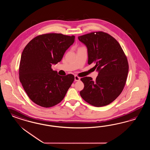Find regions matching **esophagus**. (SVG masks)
I'll list each match as a JSON object with an SVG mask.
<instances>
[{"instance_id":"34e87169","label":"esophagus","mask_w":150,"mask_h":150,"mask_svg":"<svg viewBox=\"0 0 150 150\" xmlns=\"http://www.w3.org/2000/svg\"><path fill=\"white\" fill-rule=\"evenodd\" d=\"M80 80V77H79V76H76V75H75V81H79Z\"/></svg>"}]
</instances>
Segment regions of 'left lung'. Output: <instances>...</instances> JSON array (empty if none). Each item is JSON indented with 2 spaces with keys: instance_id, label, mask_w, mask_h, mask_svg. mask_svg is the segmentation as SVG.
Segmentation results:
<instances>
[{
  "instance_id": "obj_1",
  "label": "left lung",
  "mask_w": 150,
  "mask_h": 150,
  "mask_svg": "<svg viewBox=\"0 0 150 150\" xmlns=\"http://www.w3.org/2000/svg\"><path fill=\"white\" fill-rule=\"evenodd\" d=\"M86 46L88 64H95L98 72L96 81L91 77L81 80L84 84L80 93L88 103L100 107L109 105L122 93L125 85L129 65L118 41L105 32H95L78 37Z\"/></svg>"
}]
</instances>
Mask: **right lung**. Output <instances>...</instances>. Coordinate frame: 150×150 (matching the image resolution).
I'll return each mask as SVG.
<instances>
[{"instance_id": "obj_1", "label": "right lung", "mask_w": 150, "mask_h": 150, "mask_svg": "<svg viewBox=\"0 0 150 150\" xmlns=\"http://www.w3.org/2000/svg\"><path fill=\"white\" fill-rule=\"evenodd\" d=\"M74 41V36L47 33L35 37L25 47L20 63L19 79L35 103L48 108L63 100L74 76L59 75L51 67L62 60Z\"/></svg>"}]
</instances>
